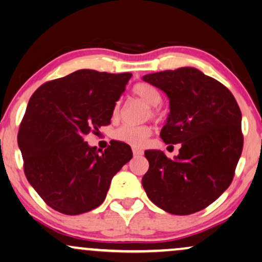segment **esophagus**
Here are the masks:
<instances>
[{"mask_svg": "<svg viewBox=\"0 0 262 262\" xmlns=\"http://www.w3.org/2000/svg\"><path fill=\"white\" fill-rule=\"evenodd\" d=\"M133 155L135 156V157H139V156H142L144 155V151H142V149H140V148H133Z\"/></svg>", "mask_w": 262, "mask_h": 262, "instance_id": "esophagus-1", "label": "esophagus"}]
</instances>
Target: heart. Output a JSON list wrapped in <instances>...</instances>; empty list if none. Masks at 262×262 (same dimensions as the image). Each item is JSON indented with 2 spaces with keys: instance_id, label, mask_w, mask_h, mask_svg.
<instances>
[{
  "instance_id": "obj_1",
  "label": "heart",
  "mask_w": 262,
  "mask_h": 262,
  "mask_svg": "<svg viewBox=\"0 0 262 262\" xmlns=\"http://www.w3.org/2000/svg\"><path fill=\"white\" fill-rule=\"evenodd\" d=\"M133 93L138 97L145 105L148 107H155L162 102V96L159 91L148 83H138L133 87ZM120 113V103H117L114 107V116L116 117ZM149 116L153 118H159L160 115L157 110H149ZM152 128L149 125H140V127H133V125H122L114 133V138L116 140L123 142V144L130 146H141L144 145L147 139L151 137Z\"/></svg>"
}]
</instances>
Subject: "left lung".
<instances>
[{
    "instance_id": "1",
    "label": "left lung",
    "mask_w": 262,
    "mask_h": 262,
    "mask_svg": "<svg viewBox=\"0 0 262 262\" xmlns=\"http://www.w3.org/2000/svg\"><path fill=\"white\" fill-rule=\"evenodd\" d=\"M142 80L169 98L160 138L165 144H181L173 159L159 149L145 151L149 167L142 187L153 204L171 214L204 210L228 189L242 153L238 104L223 83L193 67Z\"/></svg>"
}]
</instances>
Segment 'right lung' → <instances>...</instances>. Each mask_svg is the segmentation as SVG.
Masks as SVG:
<instances>
[{
    "label": "right lung",
    "instance_id": "add662e5",
    "mask_svg": "<svg viewBox=\"0 0 262 262\" xmlns=\"http://www.w3.org/2000/svg\"><path fill=\"white\" fill-rule=\"evenodd\" d=\"M130 78V73L80 69L45 82L30 98L17 145L27 181L55 211L76 215L98 207L113 177L133 157L121 141L104 151L85 141L110 124Z\"/></svg>",
    "mask_w": 262,
    "mask_h": 262
}]
</instances>
